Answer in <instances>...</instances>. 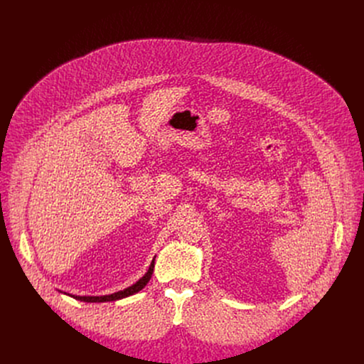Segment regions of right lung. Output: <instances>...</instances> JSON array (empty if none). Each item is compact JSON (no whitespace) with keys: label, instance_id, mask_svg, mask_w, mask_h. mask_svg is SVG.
<instances>
[{"label":"right lung","instance_id":"obj_1","mask_svg":"<svg viewBox=\"0 0 364 364\" xmlns=\"http://www.w3.org/2000/svg\"><path fill=\"white\" fill-rule=\"evenodd\" d=\"M154 261H155V257H154ZM154 261L151 262L148 272H146L136 284H134L132 287H128V288L124 289V291H118V292H115V294L102 295V296H75V295H72V296L76 298V299H79V301H83V302H108V301H117V299H121V298L134 295L135 292L141 291V289L148 284V281L151 279V275H152V271H154Z\"/></svg>","mask_w":364,"mask_h":364}]
</instances>
